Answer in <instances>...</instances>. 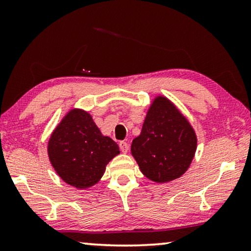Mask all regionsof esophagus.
I'll return each instance as SVG.
<instances>
[{
  "instance_id": "obj_1",
  "label": "esophagus",
  "mask_w": 251,
  "mask_h": 251,
  "mask_svg": "<svg viewBox=\"0 0 251 251\" xmlns=\"http://www.w3.org/2000/svg\"><path fill=\"white\" fill-rule=\"evenodd\" d=\"M119 146H120V150H121L122 153H125V154L128 153V151H129L128 143H126V142H120Z\"/></svg>"
}]
</instances>
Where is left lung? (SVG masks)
Masks as SVG:
<instances>
[{
  "instance_id": "left-lung-1",
  "label": "left lung",
  "mask_w": 251,
  "mask_h": 251,
  "mask_svg": "<svg viewBox=\"0 0 251 251\" xmlns=\"http://www.w3.org/2000/svg\"><path fill=\"white\" fill-rule=\"evenodd\" d=\"M193 126L170 99L157 95L151 102L131 154L145 177L168 183L186 173L197 152Z\"/></svg>"
}]
</instances>
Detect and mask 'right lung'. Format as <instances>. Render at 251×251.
<instances>
[{
  "mask_svg": "<svg viewBox=\"0 0 251 251\" xmlns=\"http://www.w3.org/2000/svg\"><path fill=\"white\" fill-rule=\"evenodd\" d=\"M118 154V144L102 135L90 113L81 108H71L48 142L54 171L65 183L80 190L97 184Z\"/></svg>",
  "mask_w": 251,
  "mask_h": 251,
  "instance_id": "right-lung-1",
  "label": "right lung"
}]
</instances>
